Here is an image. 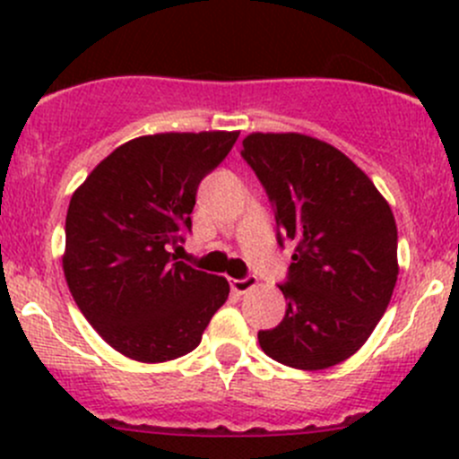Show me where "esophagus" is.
<instances>
[{
  "mask_svg": "<svg viewBox=\"0 0 459 459\" xmlns=\"http://www.w3.org/2000/svg\"><path fill=\"white\" fill-rule=\"evenodd\" d=\"M255 286H257V280L253 275L244 277V280H230V289H233L235 293H239V295L248 293V290L255 289Z\"/></svg>",
  "mask_w": 459,
  "mask_h": 459,
  "instance_id": "esophagus-1",
  "label": "esophagus"
}]
</instances>
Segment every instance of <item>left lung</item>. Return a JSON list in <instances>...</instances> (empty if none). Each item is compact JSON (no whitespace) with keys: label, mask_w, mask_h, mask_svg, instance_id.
I'll return each instance as SVG.
<instances>
[{"label":"left lung","mask_w":459,"mask_h":459,"mask_svg":"<svg viewBox=\"0 0 459 459\" xmlns=\"http://www.w3.org/2000/svg\"><path fill=\"white\" fill-rule=\"evenodd\" d=\"M242 157L268 193L281 238L295 244L286 316L259 331L264 353L322 371L358 353L391 302L397 226L367 173L342 151L302 133H251Z\"/></svg>","instance_id":"left-lung-1"}]
</instances>
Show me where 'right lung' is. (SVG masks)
I'll list each match as a JSON object with an SVG mask.
<instances>
[{
  "instance_id": "right-lung-1",
  "label": "right lung",
  "mask_w": 459,
  "mask_h": 459,
  "mask_svg": "<svg viewBox=\"0 0 459 459\" xmlns=\"http://www.w3.org/2000/svg\"><path fill=\"white\" fill-rule=\"evenodd\" d=\"M238 131L157 133L115 148L73 193L64 277L101 340L137 362L191 353L229 298L226 277L178 262L197 186Z\"/></svg>"
}]
</instances>
